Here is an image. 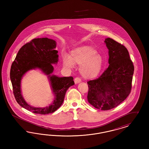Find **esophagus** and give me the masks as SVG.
<instances>
[{
	"mask_svg": "<svg viewBox=\"0 0 149 149\" xmlns=\"http://www.w3.org/2000/svg\"><path fill=\"white\" fill-rule=\"evenodd\" d=\"M81 79L79 78V77H76V78H75V79H74V81H75V84H78L79 83L81 82Z\"/></svg>",
	"mask_w": 149,
	"mask_h": 149,
	"instance_id": "esophagus-1",
	"label": "esophagus"
}]
</instances>
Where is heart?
I'll use <instances>...</instances> for the list:
<instances>
[{
  "mask_svg": "<svg viewBox=\"0 0 149 149\" xmlns=\"http://www.w3.org/2000/svg\"><path fill=\"white\" fill-rule=\"evenodd\" d=\"M63 64L68 68H72L75 64L80 65V72L86 78L98 76L103 65V59L98 51L90 46H84L71 52L70 56L65 55Z\"/></svg>",
  "mask_w": 149,
  "mask_h": 149,
  "instance_id": "heart-1",
  "label": "heart"
}]
</instances>
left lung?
I'll return each mask as SVG.
<instances>
[{"label":"left lung","instance_id":"obj_1","mask_svg":"<svg viewBox=\"0 0 149 149\" xmlns=\"http://www.w3.org/2000/svg\"><path fill=\"white\" fill-rule=\"evenodd\" d=\"M109 66L99 78L87 82L88 100L98 109L118 106L131 93L134 66L127 49L112 38H106Z\"/></svg>","mask_w":149,"mask_h":149}]
</instances>
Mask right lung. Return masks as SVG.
<instances>
[{"label": "right lung", "instance_id": "1", "mask_svg": "<svg viewBox=\"0 0 149 149\" xmlns=\"http://www.w3.org/2000/svg\"><path fill=\"white\" fill-rule=\"evenodd\" d=\"M56 41L48 38H34L19 49L12 64L10 78L14 97L23 108L34 113L46 114L54 112L63 103L66 92L74 84L73 77H58L50 74L53 72L52 64L58 61V51L55 50ZM38 68L48 75L56 97L49 107L35 108L30 107L21 96L20 81L22 75L29 70Z\"/></svg>", "mask_w": 149, "mask_h": 149}]
</instances>
